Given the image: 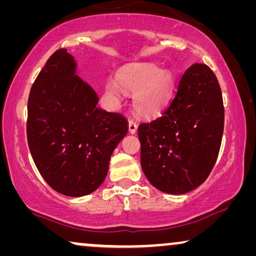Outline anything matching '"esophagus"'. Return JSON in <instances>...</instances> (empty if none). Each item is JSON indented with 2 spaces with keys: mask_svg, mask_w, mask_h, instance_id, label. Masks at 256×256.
<instances>
[{
  "mask_svg": "<svg viewBox=\"0 0 256 256\" xmlns=\"http://www.w3.org/2000/svg\"><path fill=\"white\" fill-rule=\"evenodd\" d=\"M128 129L130 134H135L136 130H138V124H136V122L134 120L128 121Z\"/></svg>",
  "mask_w": 256,
  "mask_h": 256,
  "instance_id": "esophagus-1",
  "label": "esophagus"
}]
</instances>
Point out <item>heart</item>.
I'll list each match as a JSON object with an SVG mask.
<instances>
[{"label":"heart","instance_id":"heart-1","mask_svg":"<svg viewBox=\"0 0 256 256\" xmlns=\"http://www.w3.org/2000/svg\"><path fill=\"white\" fill-rule=\"evenodd\" d=\"M114 82H108V96L118 99L121 90L132 94V107L141 116H154L166 106L171 96L174 76L168 68L140 62L118 70Z\"/></svg>","mask_w":256,"mask_h":256}]
</instances>
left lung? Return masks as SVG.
I'll use <instances>...</instances> for the list:
<instances>
[{
	"mask_svg": "<svg viewBox=\"0 0 256 256\" xmlns=\"http://www.w3.org/2000/svg\"><path fill=\"white\" fill-rule=\"evenodd\" d=\"M224 118L218 79L208 65L194 62L162 115L138 128L141 166L150 183L171 194L204 183L218 158Z\"/></svg>",
	"mask_w": 256,
	"mask_h": 256,
	"instance_id": "left-lung-1",
	"label": "left lung"
}]
</instances>
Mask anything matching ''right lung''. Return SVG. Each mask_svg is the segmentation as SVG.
<instances>
[{"mask_svg":"<svg viewBox=\"0 0 256 256\" xmlns=\"http://www.w3.org/2000/svg\"><path fill=\"white\" fill-rule=\"evenodd\" d=\"M99 98L76 76L66 48L48 59L28 100V144L38 171L59 194L82 197L102 184L127 120L96 106Z\"/></svg>","mask_w":256,"mask_h":256,"instance_id":"obj_1","label":"right lung"}]
</instances>
